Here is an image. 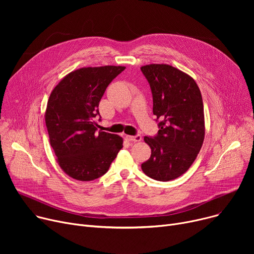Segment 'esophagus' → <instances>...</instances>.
I'll return each instance as SVG.
<instances>
[{
    "mask_svg": "<svg viewBox=\"0 0 254 254\" xmlns=\"http://www.w3.org/2000/svg\"><path fill=\"white\" fill-rule=\"evenodd\" d=\"M127 139L131 142H140L142 140V136L139 134L135 135V136H127Z\"/></svg>",
    "mask_w": 254,
    "mask_h": 254,
    "instance_id": "34e87169",
    "label": "esophagus"
}]
</instances>
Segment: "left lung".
Segmentation results:
<instances>
[{"instance_id": "left-lung-1", "label": "left lung", "mask_w": 254, "mask_h": 254, "mask_svg": "<svg viewBox=\"0 0 254 254\" xmlns=\"http://www.w3.org/2000/svg\"><path fill=\"white\" fill-rule=\"evenodd\" d=\"M141 71L150 85L158 131L144 137L151 156L141 168L157 181L176 179L188 171L205 137L201 91L188 74L169 64H147Z\"/></svg>"}]
</instances>
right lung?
<instances>
[{
    "instance_id": "1",
    "label": "right lung",
    "mask_w": 254,
    "mask_h": 254,
    "mask_svg": "<svg viewBox=\"0 0 254 254\" xmlns=\"http://www.w3.org/2000/svg\"><path fill=\"white\" fill-rule=\"evenodd\" d=\"M125 66L81 68L66 75L52 90L45 113L51 147L65 174L80 181L108 172L123 148V138L98 130L99 104ZM101 120V116L100 119Z\"/></svg>"
}]
</instances>
